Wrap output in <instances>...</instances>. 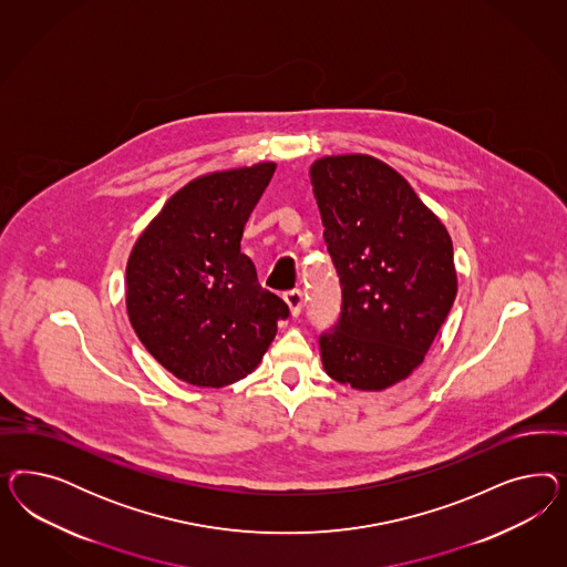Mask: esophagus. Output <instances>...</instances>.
Segmentation results:
<instances>
[{
  "label": "esophagus",
  "mask_w": 567,
  "mask_h": 567,
  "mask_svg": "<svg viewBox=\"0 0 567 567\" xmlns=\"http://www.w3.org/2000/svg\"><path fill=\"white\" fill-rule=\"evenodd\" d=\"M282 299H285V303L289 306V309H291V316H299V313H301V308H303V292L299 291V289H292V291L285 292Z\"/></svg>",
  "instance_id": "esophagus-1"
}]
</instances>
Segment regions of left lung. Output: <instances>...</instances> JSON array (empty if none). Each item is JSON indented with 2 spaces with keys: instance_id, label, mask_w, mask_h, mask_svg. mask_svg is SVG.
Returning a JSON list of instances; mask_svg holds the SVG:
<instances>
[{
  "instance_id": "1",
  "label": "left lung",
  "mask_w": 567,
  "mask_h": 567,
  "mask_svg": "<svg viewBox=\"0 0 567 567\" xmlns=\"http://www.w3.org/2000/svg\"><path fill=\"white\" fill-rule=\"evenodd\" d=\"M341 278L339 324L320 337L330 378L384 391L424 361L457 295L445 224L389 164L324 155L309 168Z\"/></svg>"
}]
</instances>
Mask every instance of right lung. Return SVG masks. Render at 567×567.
<instances>
[{"instance_id": "right-lung-1", "label": "right lung", "mask_w": 567, "mask_h": 567, "mask_svg": "<svg viewBox=\"0 0 567 567\" xmlns=\"http://www.w3.org/2000/svg\"><path fill=\"white\" fill-rule=\"evenodd\" d=\"M275 162L216 171L176 190L126 261V311L138 341L171 374L220 389L251 374L287 303L261 289L240 254L243 228Z\"/></svg>"}]
</instances>
